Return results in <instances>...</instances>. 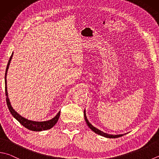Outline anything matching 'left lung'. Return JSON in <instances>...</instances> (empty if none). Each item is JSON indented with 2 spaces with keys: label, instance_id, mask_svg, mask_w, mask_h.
<instances>
[{
  "label": "left lung",
  "instance_id": "1",
  "mask_svg": "<svg viewBox=\"0 0 159 159\" xmlns=\"http://www.w3.org/2000/svg\"><path fill=\"white\" fill-rule=\"evenodd\" d=\"M84 119H85V120L86 122V124L88 125V126L89 127V128L91 129L92 131H93L95 133H96L97 134H99V135L102 136L106 137V138H110V139H116V138H118V137H120L122 136H123V134H119V135H111V134H106V133H104L103 131L99 130L98 129L95 128V127L93 126V125L89 122L88 119H87V118H86V116L85 111H84Z\"/></svg>",
  "mask_w": 159,
  "mask_h": 159
}]
</instances>
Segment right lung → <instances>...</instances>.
Segmentation results:
<instances>
[{
	"instance_id": "add662e5",
	"label": "right lung",
	"mask_w": 159,
	"mask_h": 159,
	"mask_svg": "<svg viewBox=\"0 0 159 159\" xmlns=\"http://www.w3.org/2000/svg\"><path fill=\"white\" fill-rule=\"evenodd\" d=\"M13 56V53L11 54V55L10 58V60L8 61V64L7 66V68H6V71H5V95H6V102H7V104L8 107V109L10 110V113H11L15 118H16L18 121H19L20 124H21L23 127H25V128L28 129L32 131H44V130H47V129H51L54 125H55L57 123V122L58 121V119L59 118V116H60V111H59L57 116L53 118L52 119L48 121H44V122H35V121H32V120H29L28 119H25V118H23L21 116H20L19 113H18L16 111H15V110L13 109L12 107L11 106L10 100H9L8 98V94H7V80H6V76H7V72L8 70L9 66H10V61L11 58H12Z\"/></svg>"
}]
</instances>
